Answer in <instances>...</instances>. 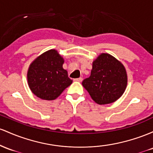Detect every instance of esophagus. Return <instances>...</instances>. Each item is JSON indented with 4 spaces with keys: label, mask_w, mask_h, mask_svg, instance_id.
<instances>
[{
    "label": "esophagus",
    "mask_w": 153,
    "mask_h": 153,
    "mask_svg": "<svg viewBox=\"0 0 153 153\" xmlns=\"http://www.w3.org/2000/svg\"><path fill=\"white\" fill-rule=\"evenodd\" d=\"M74 81H76V82H81L82 81V77H79V78L74 79Z\"/></svg>",
    "instance_id": "esophagus-1"
}]
</instances>
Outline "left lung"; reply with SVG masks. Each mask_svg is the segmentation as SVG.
<instances>
[{"mask_svg": "<svg viewBox=\"0 0 153 153\" xmlns=\"http://www.w3.org/2000/svg\"><path fill=\"white\" fill-rule=\"evenodd\" d=\"M82 85L96 103H112L121 97L126 90V69L114 56L102 53L93 61L90 76L83 80Z\"/></svg>", "mask_w": 153, "mask_h": 153, "instance_id": "1", "label": "left lung"}]
</instances>
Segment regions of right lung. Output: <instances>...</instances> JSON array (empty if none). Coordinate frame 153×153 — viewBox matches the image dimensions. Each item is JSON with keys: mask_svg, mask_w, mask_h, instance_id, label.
I'll return each instance as SVG.
<instances>
[{"mask_svg": "<svg viewBox=\"0 0 153 153\" xmlns=\"http://www.w3.org/2000/svg\"><path fill=\"white\" fill-rule=\"evenodd\" d=\"M63 58L52 49L38 56L30 64L27 81L31 91L39 98L46 100L56 99L71 85L72 80L63 68Z\"/></svg>", "mask_w": 153, "mask_h": 153, "instance_id": "right-lung-1", "label": "right lung"}]
</instances>
